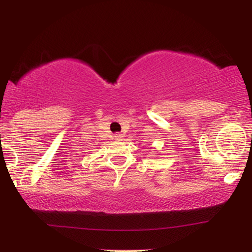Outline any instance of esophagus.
<instances>
[{"mask_svg":"<svg viewBox=\"0 0 252 252\" xmlns=\"http://www.w3.org/2000/svg\"><path fill=\"white\" fill-rule=\"evenodd\" d=\"M123 134H120V133H117V134H115V139L116 140H122L123 139Z\"/></svg>","mask_w":252,"mask_h":252,"instance_id":"esophagus-1","label":"esophagus"}]
</instances>
